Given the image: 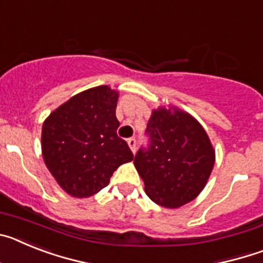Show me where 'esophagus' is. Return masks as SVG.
<instances>
[{
	"instance_id": "obj_1",
	"label": "esophagus",
	"mask_w": 263,
	"mask_h": 263,
	"mask_svg": "<svg viewBox=\"0 0 263 263\" xmlns=\"http://www.w3.org/2000/svg\"><path fill=\"white\" fill-rule=\"evenodd\" d=\"M127 145H129V147H130V150H132V152L136 153V150H137V141H136V139H134V138L127 139Z\"/></svg>"
}]
</instances>
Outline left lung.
I'll list each match as a JSON object with an SVG mask.
<instances>
[{
  "mask_svg": "<svg viewBox=\"0 0 263 263\" xmlns=\"http://www.w3.org/2000/svg\"><path fill=\"white\" fill-rule=\"evenodd\" d=\"M146 130L152 143L134 157L146 195L171 210L192 201L215 166V148L204 127L190 113L168 105L153 109Z\"/></svg>",
  "mask_w": 263,
  "mask_h": 263,
  "instance_id": "obj_1",
  "label": "left lung"
}]
</instances>
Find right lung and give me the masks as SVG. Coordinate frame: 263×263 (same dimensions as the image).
Listing matches in <instances>:
<instances>
[{
    "label": "right lung",
    "instance_id": "add662e5",
    "mask_svg": "<svg viewBox=\"0 0 263 263\" xmlns=\"http://www.w3.org/2000/svg\"><path fill=\"white\" fill-rule=\"evenodd\" d=\"M118 90L108 85L89 88L58 106L42 126V155L63 191L89 197L109 184L133 153L117 136Z\"/></svg>",
    "mask_w": 263,
    "mask_h": 263
}]
</instances>
